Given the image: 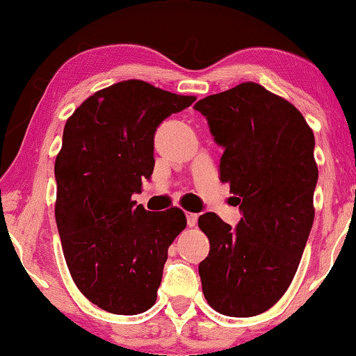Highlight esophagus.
Returning <instances> with one entry per match:
<instances>
[{
  "mask_svg": "<svg viewBox=\"0 0 356 356\" xmlns=\"http://www.w3.org/2000/svg\"><path fill=\"white\" fill-rule=\"evenodd\" d=\"M186 218H187V226H189V227H194L195 224H197L199 216L195 214V212H187Z\"/></svg>",
  "mask_w": 356,
  "mask_h": 356,
  "instance_id": "34e87169",
  "label": "esophagus"
}]
</instances>
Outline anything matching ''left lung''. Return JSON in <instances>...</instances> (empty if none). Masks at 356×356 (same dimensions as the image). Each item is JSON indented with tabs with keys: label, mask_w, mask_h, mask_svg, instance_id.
Here are the masks:
<instances>
[{
	"label": "left lung",
	"mask_w": 356,
	"mask_h": 356,
	"mask_svg": "<svg viewBox=\"0 0 356 356\" xmlns=\"http://www.w3.org/2000/svg\"><path fill=\"white\" fill-rule=\"evenodd\" d=\"M224 149L220 181L239 195L232 229L214 212L199 218L209 254L199 264L216 312L248 318L280 301L300 266L314 219V136L295 105L254 81L194 105Z\"/></svg>",
	"instance_id": "1"
}]
</instances>
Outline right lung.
Here are the masks:
<instances>
[{"label": "right lung", "mask_w": 356, "mask_h": 356, "mask_svg": "<svg viewBox=\"0 0 356 356\" xmlns=\"http://www.w3.org/2000/svg\"><path fill=\"white\" fill-rule=\"evenodd\" d=\"M194 100L125 80L88 97L65 124L56 226L76 288L105 312L138 314L157 300L167 249L186 229V214L145 211L132 194L154 172L157 127Z\"/></svg>", "instance_id": "obj_1"}]
</instances>
